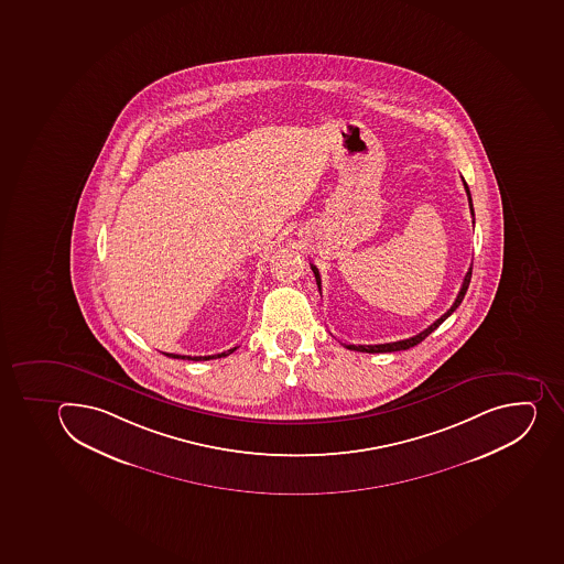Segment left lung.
I'll list each match as a JSON object with an SVG mask.
<instances>
[{"mask_svg": "<svg viewBox=\"0 0 564 564\" xmlns=\"http://www.w3.org/2000/svg\"><path fill=\"white\" fill-rule=\"evenodd\" d=\"M464 182V180H462ZM464 186H466L467 199H469V208L470 216L475 217V210H473V199H470L469 186L464 182ZM475 223V220H473ZM311 270H313L314 279H316V284H322V280H319V271L316 265L311 264ZM470 274H473V264H470L469 271H467L466 276H464V282H462L460 291L456 294V300L453 302L449 308H447V313L442 314L441 318L433 322L430 327L424 328L422 333L416 334L413 338L401 339V341H393V344H381V345H345L348 350H358V352H368V354H379V352H397V350H408V348L415 347V345L421 344L422 339H426L430 334L435 330L438 325L444 322V319L449 318L451 314L455 313L458 305L462 304V300L466 296L467 288H469Z\"/></svg>", "mask_w": 564, "mask_h": 564, "instance_id": "1", "label": "left lung"}]
</instances>
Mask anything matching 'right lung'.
Wrapping results in <instances>:
<instances>
[{
    "label": "right lung",
    "mask_w": 564,
    "mask_h": 564,
    "mask_svg": "<svg viewBox=\"0 0 564 564\" xmlns=\"http://www.w3.org/2000/svg\"><path fill=\"white\" fill-rule=\"evenodd\" d=\"M234 350H237V347L230 348V350H226V352L214 354V356H180V354H167V356L169 358L174 359H188V361H208V359L225 358V356H230Z\"/></svg>",
    "instance_id": "add662e5"
}]
</instances>
